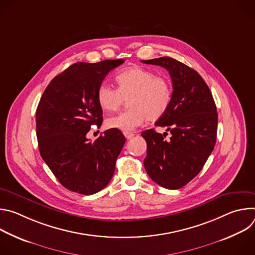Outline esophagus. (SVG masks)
<instances>
[{
	"label": "esophagus",
	"instance_id": "1",
	"mask_svg": "<svg viewBox=\"0 0 255 255\" xmlns=\"http://www.w3.org/2000/svg\"><path fill=\"white\" fill-rule=\"evenodd\" d=\"M124 135H125V137H126L128 140L134 137V134H133V133H130V132H124Z\"/></svg>",
	"mask_w": 255,
	"mask_h": 255
}]
</instances>
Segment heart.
I'll list each match as a JSON object with an SVG mask.
<instances>
[{
	"mask_svg": "<svg viewBox=\"0 0 255 255\" xmlns=\"http://www.w3.org/2000/svg\"><path fill=\"white\" fill-rule=\"evenodd\" d=\"M116 90L102 84L96 93L104 111H116L127 100L129 109L107 119V126L131 132L145 121L160 119L169 109L172 100L171 83L154 71L140 66L122 70L115 77Z\"/></svg>",
	"mask_w": 255,
	"mask_h": 255,
	"instance_id": "1",
	"label": "heart"
}]
</instances>
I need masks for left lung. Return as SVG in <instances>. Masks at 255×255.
<instances>
[{
	"instance_id": "left-lung-1",
	"label": "left lung",
	"mask_w": 255,
	"mask_h": 255,
	"mask_svg": "<svg viewBox=\"0 0 255 255\" xmlns=\"http://www.w3.org/2000/svg\"><path fill=\"white\" fill-rule=\"evenodd\" d=\"M141 61L168 70L173 89L169 109L155 123L165 127L170 138L154 129L141 133L147 143L144 167L157 185L176 190L201 171L215 147L217 108L209 87L195 69L168 56Z\"/></svg>"
}]
</instances>
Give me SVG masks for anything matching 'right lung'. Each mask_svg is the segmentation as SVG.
<instances>
[{"instance_id": "obj_1", "label": "right lung", "mask_w": 255, "mask_h": 255, "mask_svg": "<svg viewBox=\"0 0 255 255\" xmlns=\"http://www.w3.org/2000/svg\"><path fill=\"white\" fill-rule=\"evenodd\" d=\"M124 59L77 62L56 76L45 89L36 110L40 155L67 190L93 195L111 180L125 137L109 129L91 142V126L100 127L103 111L96 93L105 77Z\"/></svg>"}]
</instances>
